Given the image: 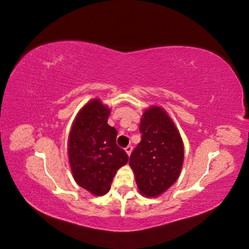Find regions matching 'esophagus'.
I'll return each mask as SVG.
<instances>
[{
    "label": "esophagus",
    "mask_w": 249,
    "mask_h": 249,
    "mask_svg": "<svg viewBox=\"0 0 249 249\" xmlns=\"http://www.w3.org/2000/svg\"><path fill=\"white\" fill-rule=\"evenodd\" d=\"M132 149H133L132 145H127V146L124 148V150H125V153L127 154V156H130V155H131V153H132Z\"/></svg>",
    "instance_id": "34e87169"
}]
</instances>
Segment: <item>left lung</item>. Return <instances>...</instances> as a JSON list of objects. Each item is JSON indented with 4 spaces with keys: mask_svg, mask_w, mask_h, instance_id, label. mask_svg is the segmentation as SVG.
Masks as SVG:
<instances>
[{
    "mask_svg": "<svg viewBox=\"0 0 249 249\" xmlns=\"http://www.w3.org/2000/svg\"><path fill=\"white\" fill-rule=\"evenodd\" d=\"M141 141L130 157V167L140 194L158 197L170 188L180 175L184 143L177 125L160 106L143 112Z\"/></svg>",
    "mask_w": 249,
    "mask_h": 249,
    "instance_id": "obj_1",
    "label": "left lung"
}]
</instances>
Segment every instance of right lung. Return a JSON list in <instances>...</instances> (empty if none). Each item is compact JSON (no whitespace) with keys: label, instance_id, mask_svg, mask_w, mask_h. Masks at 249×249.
Instances as JSON below:
<instances>
[{"label":"right lung","instance_id":"obj_1","mask_svg":"<svg viewBox=\"0 0 249 249\" xmlns=\"http://www.w3.org/2000/svg\"><path fill=\"white\" fill-rule=\"evenodd\" d=\"M111 109L100 99L81 108L69 135V160L76 183L95 196L109 192L117 170L129 157L116 144L117 131L108 124Z\"/></svg>","mask_w":249,"mask_h":249}]
</instances>
